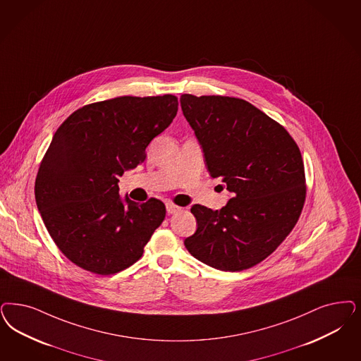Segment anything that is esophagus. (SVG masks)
I'll return each mask as SVG.
<instances>
[{
    "mask_svg": "<svg viewBox=\"0 0 361 361\" xmlns=\"http://www.w3.org/2000/svg\"><path fill=\"white\" fill-rule=\"evenodd\" d=\"M181 207H177V205H174L173 202H168L166 204V212H168V214H174V213H178V212H181Z\"/></svg>",
    "mask_w": 361,
    "mask_h": 361,
    "instance_id": "1",
    "label": "esophagus"
}]
</instances>
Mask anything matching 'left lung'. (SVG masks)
<instances>
[{"label":"left lung","mask_w":361,"mask_h":361,"mask_svg":"<svg viewBox=\"0 0 361 361\" xmlns=\"http://www.w3.org/2000/svg\"><path fill=\"white\" fill-rule=\"evenodd\" d=\"M180 101L208 172L233 193L220 211L192 207L197 231L185 248L220 271L252 268L286 240L302 211L307 184L298 144L245 99L183 94Z\"/></svg>","instance_id":"8db88e82"}]
</instances>
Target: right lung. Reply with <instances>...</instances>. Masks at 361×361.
<instances>
[{"label": "right lung", "mask_w": 361, "mask_h": 361, "mask_svg": "<svg viewBox=\"0 0 361 361\" xmlns=\"http://www.w3.org/2000/svg\"><path fill=\"white\" fill-rule=\"evenodd\" d=\"M172 94L105 99L77 109L39 162L35 196L42 221L66 259L114 274L141 259L166 209L157 199L120 197L118 177L145 161V149L173 121Z\"/></svg>", "instance_id": "right-lung-1"}]
</instances>
